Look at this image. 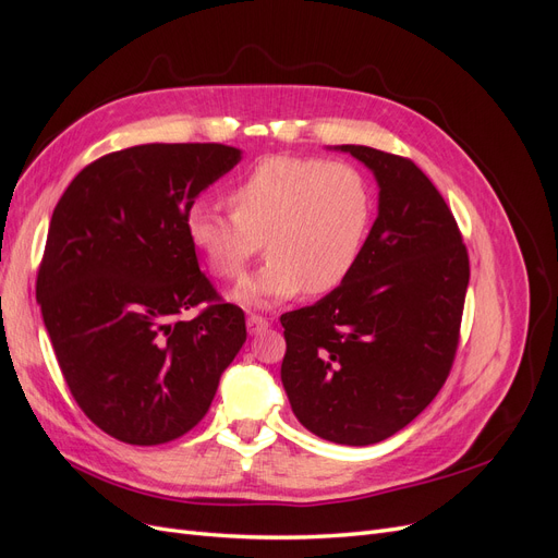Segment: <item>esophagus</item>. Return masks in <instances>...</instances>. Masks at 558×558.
Here are the masks:
<instances>
[{
    "mask_svg": "<svg viewBox=\"0 0 558 558\" xmlns=\"http://www.w3.org/2000/svg\"><path fill=\"white\" fill-rule=\"evenodd\" d=\"M267 326H269V320H267V318H263V316H258V314H251V316L246 318V328H248V332H251V335H258V332H263Z\"/></svg>",
    "mask_w": 558,
    "mask_h": 558,
    "instance_id": "34e87169",
    "label": "esophagus"
}]
</instances>
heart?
<instances>
[{"label":"heart","instance_id":"obj_1","mask_svg":"<svg viewBox=\"0 0 558 558\" xmlns=\"http://www.w3.org/2000/svg\"><path fill=\"white\" fill-rule=\"evenodd\" d=\"M232 211L195 199L185 240L218 279H240L263 246L269 260L234 298L246 305L326 295L353 275L375 218L373 185L356 165L326 158L260 160L232 185Z\"/></svg>","mask_w":558,"mask_h":558}]
</instances>
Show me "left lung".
I'll return each mask as SVG.
<instances>
[{"mask_svg":"<svg viewBox=\"0 0 558 558\" xmlns=\"http://www.w3.org/2000/svg\"><path fill=\"white\" fill-rule=\"evenodd\" d=\"M337 148L373 170L379 214L340 289L281 314V381L307 430L365 447L408 426L447 381L470 260L445 197L410 158Z\"/></svg>","mask_w":558,"mask_h":558,"instance_id":"left-lung-1","label":"left lung"}]
</instances>
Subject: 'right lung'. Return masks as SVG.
<instances>
[{
	"label": "right lung",
	"instance_id": "obj_1",
	"mask_svg": "<svg viewBox=\"0 0 558 558\" xmlns=\"http://www.w3.org/2000/svg\"><path fill=\"white\" fill-rule=\"evenodd\" d=\"M240 160L223 144L116 150L83 167L50 218L44 326L76 404L116 440L150 447L195 428L246 342L244 312L199 272L183 232L185 209Z\"/></svg>",
	"mask_w": 558,
	"mask_h": 558
}]
</instances>
